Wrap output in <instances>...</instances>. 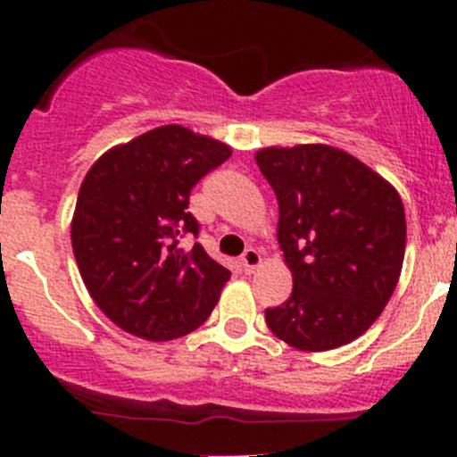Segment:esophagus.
I'll return each mask as SVG.
<instances>
[{"label":"esophagus","instance_id":"obj_1","mask_svg":"<svg viewBox=\"0 0 457 457\" xmlns=\"http://www.w3.org/2000/svg\"><path fill=\"white\" fill-rule=\"evenodd\" d=\"M241 265H243V270L247 271V274H252V271H254L256 267L261 265V254H258V252L254 250V247H250V250L243 252V256H241Z\"/></svg>","mask_w":457,"mask_h":457}]
</instances>
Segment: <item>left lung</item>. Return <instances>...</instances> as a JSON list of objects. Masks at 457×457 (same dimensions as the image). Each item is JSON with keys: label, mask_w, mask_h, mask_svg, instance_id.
Here are the masks:
<instances>
[{"label": "left lung", "mask_w": 457, "mask_h": 457, "mask_svg": "<svg viewBox=\"0 0 457 457\" xmlns=\"http://www.w3.org/2000/svg\"><path fill=\"white\" fill-rule=\"evenodd\" d=\"M256 163L278 199V245L294 276L292 296L265 310L267 327L303 352L352 343L398 285L407 243L398 192L320 143L265 147Z\"/></svg>", "instance_id": "8db88e82"}]
</instances>
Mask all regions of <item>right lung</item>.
I'll return each mask as SVG.
<instances>
[{"label": "right lung", "instance_id": "right-lung-1", "mask_svg": "<svg viewBox=\"0 0 457 457\" xmlns=\"http://www.w3.org/2000/svg\"><path fill=\"white\" fill-rule=\"evenodd\" d=\"M232 150L181 126H163L105 152L72 216V252L92 301L114 325L145 340H172L207 320L229 270L190 252L199 237L190 192Z\"/></svg>", "mask_w": 457, "mask_h": 457}]
</instances>
